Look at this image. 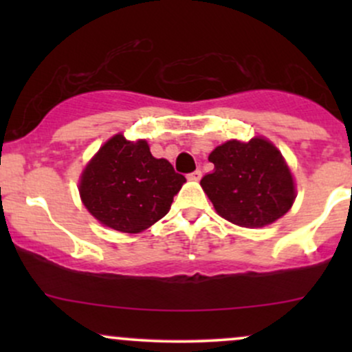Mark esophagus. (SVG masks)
<instances>
[{
	"label": "esophagus",
	"mask_w": 352,
	"mask_h": 352,
	"mask_svg": "<svg viewBox=\"0 0 352 352\" xmlns=\"http://www.w3.org/2000/svg\"><path fill=\"white\" fill-rule=\"evenodd\" d=\"M187 179H188V180H195V182L200 180V179H201V170H195V172L188 173Z\"/></svg>",
	"instance_id": "obj_1"
}]
</instances>
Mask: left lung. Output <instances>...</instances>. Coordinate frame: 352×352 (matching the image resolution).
<instances>
[{"mask_svg": "<svg viewBox=\"0 0 352 352\" xmlns=\"http://www.w3.org/2000/svg\"><path fill=\"white\" fill-rule=\"evenodd\" d=\"M208 160L213 172L200 180L217 213L232 223L260 228L292 208L294 184L280 151L268 140L218 145Z\"/></svg>", "mask_w": 352, "mask_h": 352, "instance_id": "1", "label": "left lung"}]
</instances>
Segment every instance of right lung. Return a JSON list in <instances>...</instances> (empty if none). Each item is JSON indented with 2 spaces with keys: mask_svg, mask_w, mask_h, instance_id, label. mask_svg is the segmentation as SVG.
<instances>
[{
  "mask_svg": "<svg viewBox=\"0 0 352 352\" xmlns=\"http://www.w3.org/2000/svg\"><path fill=\"white\" fill-rule=\"evenodd\" d=\"M185 177L165 159H155L145 140L114 135L82 172V204L102 225L139 233L170 210Z\"/></svg>",
  "mask_w": 352,
  "mask_h": 352,
  "instance_id": "add662e5",
  "label": "right lung"
}]
</instances>
